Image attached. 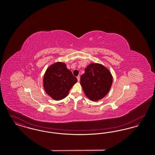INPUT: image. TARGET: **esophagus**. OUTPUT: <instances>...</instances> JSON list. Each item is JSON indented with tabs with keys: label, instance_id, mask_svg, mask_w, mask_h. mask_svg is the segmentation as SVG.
Segmentation results:
<instances>
[{
	"label": "esophagus",
	"instance_id": "34e87169",
	"mask_svg": "<svg viewBox=\"0 0 155 155\" xmlns=\"http://www.w3.org/2000/svg\"><path fill=\"white\" fill-rule=\"evenodd\" d=\"M77 80H78V81L79 82L80 80V75H78V76L77 77Z\"/></svg>",
	"mask_w": 155,
	"mask_h": 155
}]
</instances>
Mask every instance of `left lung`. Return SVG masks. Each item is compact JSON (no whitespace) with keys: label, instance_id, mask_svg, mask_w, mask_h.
Returning a JSON list of instances; mask_svg holds the SVG:
<instances>
[{"label":"left lung","instance_id":"obj_1","mask_svg":"<svg viewBox=\"0 0 155 155\" xmlns=\"http://www.w3.org/2000/svg\"><path fill=\"white\" fill-rule=\"evenodd\" d=\"M112 83L110 71L99 63H91L87 66L80 79L85 95L92 101L103 99L109 92Z\"/></svg>","mask_w":155,"mask_h":155}]
</instances>
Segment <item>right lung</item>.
<instances>
[{
    "label": "right lung",
    "instance_id": "right-lung-1",
    "mask_svg": "<svg viewBox=\"0 0 155 155\" xmlns=\"http://www.w3.org/2000/svg\"><path fill=\"white\" fill-rule=\"evenodd\" d=\"M77 82L71 71L63 62H56L45 71L43 85L46 93L56 101L65 98L70 89Z\"/></svg>",
    "mask_w": 155,
    "mask_h": 155
}]
</instances>
